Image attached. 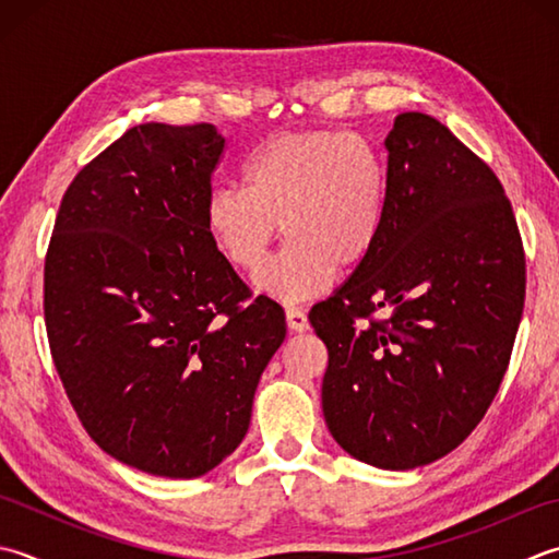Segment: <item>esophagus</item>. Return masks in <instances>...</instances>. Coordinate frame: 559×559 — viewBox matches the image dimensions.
I'll list each match as a JSON object with an SVG mask.
<instances>
[{"instance_id": "34e87169", "label": "esophagus", "mask_w": 559, "mask_h": 559, "mask_svg": "<svg viewBox=\"0 0 559 559\" xmlns=\"http://www.w3.org/2000/svg\"><path fill=\"white\" fill-rule=\"evenodd\" d=\"M286 322L293 332H305L310 326L308 314H305L302 308H295V305H288L286 308Z\"/></svg>"}]
</instances>
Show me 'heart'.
<instances>
[{"label":"heart","mask_w":559,"mask_h":559,"mask_svg":"<svg viewBox=\"0 0 559 559\" xmlns=\"http://www.w3.org/2000/svg\"><path fill=\"white\" fill-rule=\"evenodd\" d=\"M242 186L217 183L205 227L227 261L254 273L283 233L288 245L259 273L261 290L302 300L330 286L336 266L354 269L385 229L390 171L368 138L342 130H290L242 162Z\"/></svg>","instance_id":"b5f03b06"}]
</instances>
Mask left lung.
I'll use <instances>...</instances> for the list:
<instances>
[{
    "label": "left lung",
    "instance_id": "obj_1",
    "mask_svg": "<svg viewBox=\"0 0 559 559\" xmlns=\"http://www.w3.org/2000/svg\"><path fill=\"white\" fill-rule=\"evenodd\" d=\"M385 147V229L310 324L330 354L322 409L336 443L412 469L455 451L497 397L526 254L497 174L443 123L402 114Z\"/></svg>",
    "mask_w": 559,
    "mask_h": 559
}]
</instances>
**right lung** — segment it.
<instances>
[{"label": "right lung", "instance_id": "1", "mask_svg": "<svg viewBox=\"0 0 559 559\" xmlns=\"http://www.w3.org/2000/svg\"><path fill=\"white\" fill-rule=\"evenodd\" d=\"M225 140L211 123L130 128L60 201L43 278L62 388L98 448L142 473L199 477L242 443L286 338L205 227Z\"/></svg>", "mask_w": 559, "mask_h": 559}]
</instances>
